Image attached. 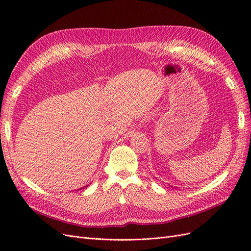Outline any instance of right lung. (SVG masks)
<instances>
[{"label": "right lung", "mask_w": 251, "mask_h": 251, "mask_svg": "<svg viewBox=\"0 0 251 251\" xmlns=\"http://www.w3.org/2000/svg\"><path fill=\"white\" fill-rule=\"evenodd\" d=\"M85 187H87V186H85ZM83 188V187H82ZM82 188H78V191H79V189H82Z\"/></svg>", "instance_id": "1"}]
</instances>
